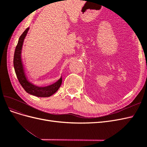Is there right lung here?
Instances as JSON below:
<instances>
[{
	"instance_id": "obj_1",
	"label": "right lung",
	"mask_w": 147,
	"mask_h": 147,
	"mask_svg": "<svg viewBox=\"0 0 147 147\" xmlns=\"http://www.w3.org/2000/svg\"><path fill=\"white\" fill-rule=\"evenodd\" d=\"M28 30L29 28L26 29L24 31V32L21 34L15 48L14 59H13V65H14L16 77L22 87L29 94L37 97H50L58 90L62 83V78H61L55 83L45 87L37 86L28 81L27 78L26 77L23 63H22L21 55L24 40L26 35H27Z\"/></svg>"
}]
</instances>
